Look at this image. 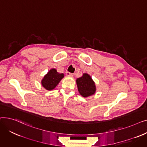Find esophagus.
<instances>
[{
	"label": "esophagus",
	"instance_id": "obj_1",
	"mask_svg": "<svg viewBox=\"0 0 147 147\" xmlns=\"http://www.w3.org/2000/svg\"><path fill=\"white\" fill-rule=\"evenodd\" d=\"M66 75H67V76H68V77H71V76H73V74H72V73H69V72H67V73H66Z\"/></svg>",
	"mask_w": 147,
	"mask_h": 147
}]
</instances>
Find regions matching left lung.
<instances>
[{
	"mask_svg": "<svg viewBox=\"0 0 147 147\" xmlns=\"http://www.w3.org/2000/svg\"><path fill=\"white\" fill-rule=\"evenodd\" d=\"M76 84L82 96L88 98L95 94V83L89 74L83 73L82 77L76 79Z\"/></svg>",
	"mask_w": 147,
	"mask_h": 147,
	"instance_id": "left-lung-1",
	"label": "left lung"
}]
</instances>
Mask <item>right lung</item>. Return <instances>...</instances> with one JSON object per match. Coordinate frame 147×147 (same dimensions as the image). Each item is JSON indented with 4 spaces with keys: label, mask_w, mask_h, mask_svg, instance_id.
<instances>
[{
    "label": "right lung",
    "mask_w": 147,
    "mask_h": 147,
    "mask_svg": "<svg viewBox=\"0 0 147 147\" xmlns=\"http://www.w3.org/2000/svg\"><path fill=\"white\" fill-rule=\"evenodd\" d=\"M64 77V73H59L55 68H52L44 76L41 84L47 90H52L56 88Z\"/></svg>",
    "instance_id": "obj_1"
}]
</instances>
